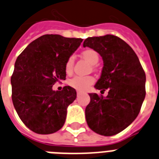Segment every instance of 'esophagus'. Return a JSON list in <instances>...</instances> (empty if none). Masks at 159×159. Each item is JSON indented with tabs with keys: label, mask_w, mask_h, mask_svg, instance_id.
<instances>
[{
	"label": "esophagus",
	"mask_w": 159,
	"mask_h": 159,
	"mask_svg": "<svg viewBox=\"0 0 159 159\" xmlns=\"http://www.w3.org/2000/svg\"><path fill=\"white\" fill-rule=\"evenodd\" d=\"M82 91H77V96H78V95H81V94H82Z\"/></svg>",
	"instance_id": "34e87169"
}]
</instances>
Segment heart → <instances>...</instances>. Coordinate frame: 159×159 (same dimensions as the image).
Wrapping results in <instances>:
<instances>
[{
  "label": "heart",
  "instance_id": "obj_1",
  "mask_svg": "<svg viewBox=\"0 0 159 159\" xmlns=\"http://www.w3.org/2000/svg\"><path fill=\"white\" fill-rule=\"evenodd\" d=\"M82 55L86 61H88L92 65L97 64L98 61H99L98 53L92 49H87V50H84L82 53ZM73 64H74V58H73V56H70L67 59L66 63H65V67H64L65 72L67 73H72ZM94 82H95L94 78L92 77H90V76H86V77L77 76V77H73L72 79L69 80L68 84H69V86L73 87L74 89H77L79 91H84V90H86L91 85H92Z\"/></svg>",
  "mask_w": 159,
  "mask_h": 159
}]
</instances>
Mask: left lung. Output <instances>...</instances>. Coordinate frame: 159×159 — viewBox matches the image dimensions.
Masks as SVG:
<instances>
[{
    "mask_svg": "<svg viewBox=\"0 0 159 159\" xmlns=\"http://www.w3.org/2000/svg\"><path fill=\"white\" fill-rule=\"evenodd\" d=\"M104 61L95 89L109 90L106 97L90 93L86 119L95 133L110 136L126 129L136 118L145 97L146 77L137 55L128 44L113 35L86 38Z\"/></svg>",
    "mask_w": 159,
    "mask_h": 159,
    "instance_id": "8db88e82",
    "label": "left lung"
}]
</instances>
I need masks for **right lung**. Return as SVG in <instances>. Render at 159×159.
Segmentation results:
<instances>
[{
    "label": "right lung",
    "instance_id": "obj_1",
    "mask_svg": "<svg viewBox=\"0 0 159 159\" xmlns=\"http://www.w3.org/2000/svg\"><path fill=\"white\" fill-rule=\"evenodd\" d=\"M82 42L46 34L28 45L18 56L11 77L12 101L22 122L37 134H51L64 126L67 108L76 97L69 86L60 91L53 85L65 80V63Z\"/></svg>",
    "mask_w": 159,
    "mask_h": 159
}]
</instances>
